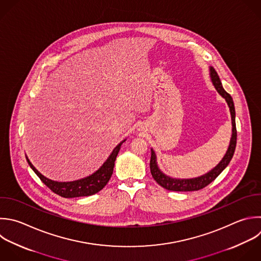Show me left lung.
I'll return each mask as SVG.
<instances>
[{
  "label": "left lung",
  "mask_w": 261,
  "mask_h": 261,
  "mask_svg": "<svg viewBox=\"0 0 261 261\" xmlns=\"http://www.w3.org/2000/svg\"><path fill=\"white\" fill-rule=\"evenodd\" d=\"M210 77H211V82L214 86V88L216 89V91L218 92V94L225 99L229 111H230V116H231V125H232V134H231V138H230V142H229V146L228 149L225 153V155L223 156V158L221 159V161L213 168L211 169L209 172L195 177V178H172L170 176L165 175L158 167L157 162H156V155L155 152L153 151V149H151V160H150V169H151V174L153 176V178L164 189L168 190V191H175V192H191V191H198L201 190L203 188H205L206 186H208L211 181H213L220 173L221 171L228 165L229 161L231 160L233 153H234V149H236V144H237V128H236V111H234V106H233V102H232V98L230 97V95L228 93H226L224 91V89L222 88L221 82L219 80V76L217 74V72L215 71V69L213 67H210Z\"/></svg>",
  "instance_id": "left-lung-1"
}]
</instances>
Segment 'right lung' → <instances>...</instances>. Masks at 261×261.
Returning a JSON list of instances; mask_svg holds the SVG:
<instances>
[{
    "instance_id": "right-lung-1",
    "label": "right lung",
    "mask_w": 261,
    "mask_h": 261,
    "mask_svg": "<svg viewBox=\"0 0 261 261\" xmlns=\"http://www.w3.org/2000/svg\"><path fill=\"white\" fill-rule=\"evenodd\" d=\"M122 142H120L112 151L108 159L104 162V164L93 174L81 178L73 181H55L52 179L47 178L44 176L41 172L37 170V168L32 164L30 159L27 157V160L32 167V169L36 172V174L41 178V180L55 194L64 197V198H75V197H85V196H91L99 191H101L106 184L109 181L114 168V162L116 160L117 154L120 150V147L122 145Z\"/></svg>"
}]
</instances>
